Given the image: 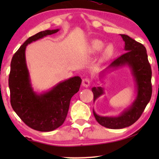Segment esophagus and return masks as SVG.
Listing matches in <instances>:
<instances>
[{
  "label": "esophagus",
  "mask_w": 159,
  "mask_h": 159,
  "mask_svg": "<svg viewBox=\"0 0 159 159\" xmlns=\"http://www.w3.org/2000/svg\"><path fill=\"white\" fill-rule=\"evenodd\" d=\"M90 84V81L88 78H84V79L82 80V85L84 88H88Z\"/></svg>",
  "instance_id": "34e87169"
}]
</instances>
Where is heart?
I'll list each match as a JSON object with an SVG mask.
<instances>
[{
	"label": "heart",
	"instance_id": "obj_1",
	"mask_svg": "<svg viewBox=\"0 0 159 159\" xmlns=\"http://www.w3.org/2000/svg\"><path fill=\"white\" fill-rule=\"evenodd\" d=\"M104 47V43L103 41L95 39L90 43V51L91 53H96L101 51ZM114 53V47L111 44L108 45L102 51L101 55V60L102 61H106L111 58Z\"/></svg>",
	"mask_w": 159,
	"mask_h": 159
}]
</instances>
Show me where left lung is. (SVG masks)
<instances>
[{
    "instance_id": "obj_1",
    "label": "left lung",
    "mask_w": 159,
    "mask_h": 159,
    "mask_svg": "<svg viewBox=\"0 0 159 159\" xmlns=\"http://www.w3.org/2000/svg\"><path fill=\"white\" fill-rule=\"evenodd\" d=\"M120 35L125 42L124 49L126 53L119 56L107 68L102 71L99 75V80L103 83V80L108 72L123 66L129 67L133 77L136 96L131 105L118 116H100L93 109V114L98 122L109 129H122L135 122L149 103L152 94V71L148 60L146 49L144 45L128 35ZM92 91L94 95V102L105 93L104 88L99 84L98 87H93Z\"/></svg>"
}]
</instances>
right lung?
I'll return each mask as SVG.
<instances>
[{
    "label": "right lung",
    "instance_id": "1",
    "mask_svg": "<svg viewBox=\"0 0 159 159\" xmlns=\"http://www.w3.org/2000/svg\"><path fill=\"white\" fill-rule=\"evenodd\" d=\"M59 30H47L30 37L15 53L11 62L8 85L13 109L26 125L40 132L53 131L63 125L71 98L79 91L82 83L81 78L75 76L41 93L32 88L26 61V48Z\"/></svg>",
    "mask_w": 159,
    "mask_h": 159
}]
</instances>
